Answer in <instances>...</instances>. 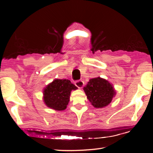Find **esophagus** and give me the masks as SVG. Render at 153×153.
<instances>
[{
    "instance_id": "1",
    "label": "esophagus",
    "mask_w": 153,
    "mask_h": 153,
    "mask_svg": "<svg viewBox=\"0 0 153 153\" xmlns=\"http://www.w3.org/2000/svg\"><path fill=\"white\" fill-rule=\"evenodd\" d=\"M75 85L78 88H82L84 86V82L82 80H77V81L75 82Z\"/></svg>"
}]
</instances>
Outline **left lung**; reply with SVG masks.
Returning <instances> with one entry per match:
<instances>
[{
  "label": "left lung",
  "instance_id": "8db88e82",
  "mask_svg": "<svg viewBox=\"0 0 153 153\" xmlns=\"http://www.w3.org/2000/svg\"><path fill=\"white\" fill-rule=\"evenodd\" d=\"M84 90L95 108H103L110 104L116 93L113 85L100 77L90 79Z\"/></svg>",
  "mask_w": 153,
  "mask_h": 153
}]
</instances>
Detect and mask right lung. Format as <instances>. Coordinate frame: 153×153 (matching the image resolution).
I'll list each match as a JSON object with an SVG mask.
<instances>
[{"label":"right lung","mask_w":153,"mask_h":153,"mask_svg":"<svg viewBox=\"0 0 153 153\" xmlns=\"http://www.w3.org/2000/svg\"><path fill=\"white\" fill-rule=\"evenodd\" d=\"M77 88L70 80L55 79L44 89V102L49 108L63 111L69 103L71 90Z\"/></svg>","instance_id":"add662e5"}]
</instances>
